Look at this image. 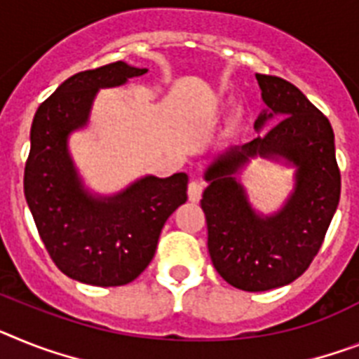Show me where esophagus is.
<instances>
[{
	"instance_id": "1",
	"label": "esophagus",
	"mask_w": 359,
	"mask_h": 359,
	"mask_svg": "<svg viewBox=\"0 0 359 359\" xmlns=\"http://www.w3.org/2000/svg\"><path fill=\"white\" fill-rule=\"evenodd\" d=\"M203 191H204V186L201 184V182H197V180H191V182H189L188 197L191 203H198L201 197H203Z\"/></svg>"
}]
</instances>
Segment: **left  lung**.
Masks as SVG:
<instances>
[{"mask_svg":"<svg viewBox=\"0 0 359 359\" xmlns=\"http://www.w3.org/2000/svg\"><path fill=\"white\" fill-rule=\"evenodd\" d=\"M266 109L252 142L226 149L204 171L203 206L208 252L219 276L231 287L264 292L296 281L323 245L339 204L341 175L334 131L321 111L290 82L255 74ZM297 168L294 191L276 214L261 216L236 175L252 158Z\"/></svg>","mask_w":359,"mask_h":359,"instance_id":"1","label":"left lung"}]
</instances>
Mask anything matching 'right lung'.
I'll list each match as a JSON object with an SVG mask.
<instances>
[{"label":"right lung","instance_id":"obj_1","mask_svg":"<svg viewBox=\"0 0 359 359\" xmlns=\"http://www.w3.org/2000/svg\"><path fill=\"white\" fill-rule=\"evenodd\" d=\"M147 69L126 62L78 72L38 107L23 189L54 264L74 281L120 287L151 263L162 226L186 203L188 175H146L114 195L86 188L69 153L71 133L89 123L100 89L118 87Z\"/></svg>","mask_w":359,"mask_h":359}]
</instances>
